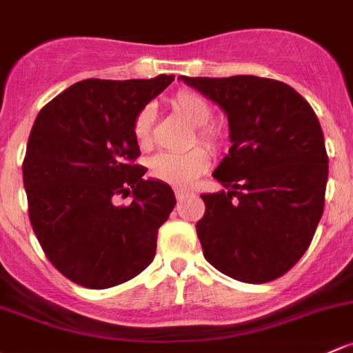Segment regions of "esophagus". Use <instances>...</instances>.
I'll list each match as a JSON object with an SVG mask.
<instances>
[{
	"label": "esophagus",
	"mask_w": 353,
	"mask_h": 353,
	"mask_svg": "<svg viewBox=\"0 0 353 353\" xmlns=\"http://www.w3.org/2000/svg\"><path fill=\"white\" fill-rule=\"evenodd\" d=\"M174 194H176V199L177 201H183V199H186L191 192L184 191V189H174Z\"/></svg>",
	"instance_id": "1"
}]
</instances>
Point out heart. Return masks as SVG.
<instances>
[{"label":"heart","instance_id":"heart-1","mask_svg":"<svg viewBox=\"0 0 353 353\" xmlns=\"http://www.w3.org/2000/svg\"><path fill=\"white\" fill-rule=\"evenodd\" d=\"M169 108L192 125V143L199 142L210 150H218L226 140L223 125L210 120L213 106L201 92L181 89L169 99ZM133 137L140 147L152 145L154 111L142 108L133 120ZM203 147H192L181 154L161 152L148 159V174L152 179L176 188H188L210 167V154Z\"/></svg>","mask_w":353,"mask_h":353}]
</instances>
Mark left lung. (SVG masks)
Returning <instances> with one entry per match:
<instances>
[{
	"instance_id": "8db88e82",
	"label": "left lung",
	"mask_w": 353,
	"mask_h": 353,
	"mask_svg": "<svg viewBox=\"0 0 353 353\" xmlns=\"http://www.w3.org/2000/svg\"><path fill=\"white\" fill-rule=\"evenodd\" d=\"M228 117V155L213 176L225 191L201 194L196 223L203 255L242 283L284 276L303 257L323 214L328 155L310 103L257 76L188 77Z\"/></svg>"
}]
</instances>
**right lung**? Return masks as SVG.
I'll return each instance as SVG.
<instances>
[{
	"label": "right lung",
	"instance_id": "add662e5",
	"mask_svg": "<svg viewBox=\"0 0 353 353\" xmlns=\"http://www.w3.org/2000/svg\"><path fill=\"white\" fill-rule=\"evenodd\" d=\"M172 81L84 79L37 114L23 159L30 223L50 264L72 283L113 288L154 261L176 198L167 184L143 179L132 127ZM128 195L130 205H114Z\"/></svg>",
	"mask_w": 353,
	"mask_h": 353
}]
</instances>
